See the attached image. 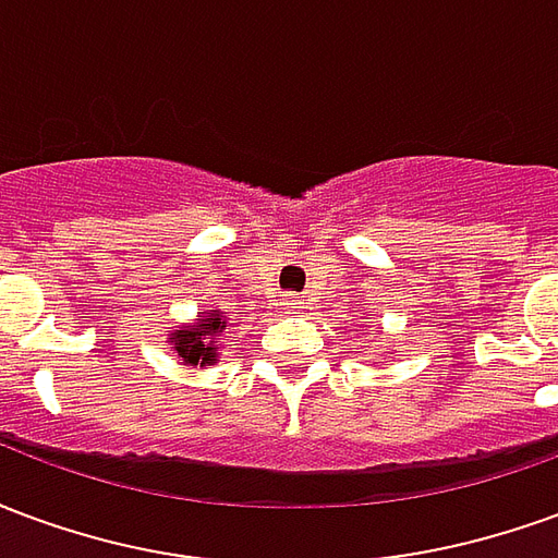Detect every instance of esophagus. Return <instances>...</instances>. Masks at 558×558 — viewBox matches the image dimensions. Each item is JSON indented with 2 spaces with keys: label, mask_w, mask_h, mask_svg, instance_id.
Instances as JSON below:
<instances>
[{
  "label": "esophagus",
  "mask_w": 558,
  "mask_h": 558,
  "mask_svg": "<svg viewBox=\"0 0 558 558\" xmlns=\"http://www.w3.org/2000/svg\"><path fill=\"white\" fill-rule=\"evenodd\" d=\"M283 307H287V311H299V307H302V299H299V295H287V299H283Z\"/></svg>",
  "instance_id": "obj_1"
}]
</instances>
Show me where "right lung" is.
<instances>
[{
  "instance_id": "right-lung-1",
  "label": "right lung",
  "mask_w": 558,
  "mask_h": 558,
  "mask_svg": "<svg viewBox=\"0 0 558 558\" xmlns=\"http://www.w3.org/2000/svg\"><path fill=\"white\" fill-rule=\"evenodd\" d=\"M227 328V323L220 319V311H211L206 319H199L196 326H182L179 331H172L170 343L175 355L182 359L184 364H206L218 362V338L220 331Z\"/></svg>"
}]
</instances>
